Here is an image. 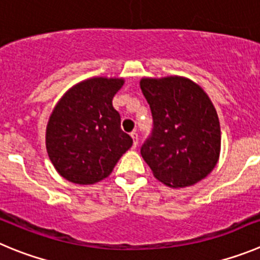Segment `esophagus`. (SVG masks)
I'll return each instance as SVG.
<instances>
[{
  "label": "esophagus",
  "instance_id": "obj_1",
  "mask_svg": "<svg viewBox=\"0 0 260 260\" xmlns=\"http://www.w3.org/2000/svg\"><path fill=\"white\" fill-rule=\"evenodd\" d=\"M131 137L133 139V147H136L137 144H139V135H137V132H132L131 133Z\"/></svg>",
  "mask_w": 260,
  "mask_h": 260
}]
</instances>
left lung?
I'll return each mask as SVG.
<instances>
[{"mask_svg": "<svg viewBox=\"0 0 260 260\" xmlns=\"http://www.w3.org/2000/svg\"><path fill=\"white\" fill-rule=\"evenodd\" d=\"M140 86L154 123L141 146L142 158L165 185L197 184L214 170L220 154V124L211 100L182 76L144 78Z\"/></svg>", "mask_w": 260, "mask_h": 260, "instance_id": "1", "label": "left lung"}]
</instances>
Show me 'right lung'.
Listing matches in <instances>:
<instances>
[{"instance_id": "obj_1", "label": "right lung", "mask_w": 260, "mask_h": 260, "mask_svg": "<svg viewBox=\"0 0 260 260\" xmlns=\"http://www.w3.org/2000/svg\"><path fill=\"white\" fill-rule=\"evenodd\" d=\"M124 79L92 78L74 85L55 105L46 125V150L58 174L89 185L113 172L132 146L120 128L113 98Z\"/></svg>"}]
</instances>
